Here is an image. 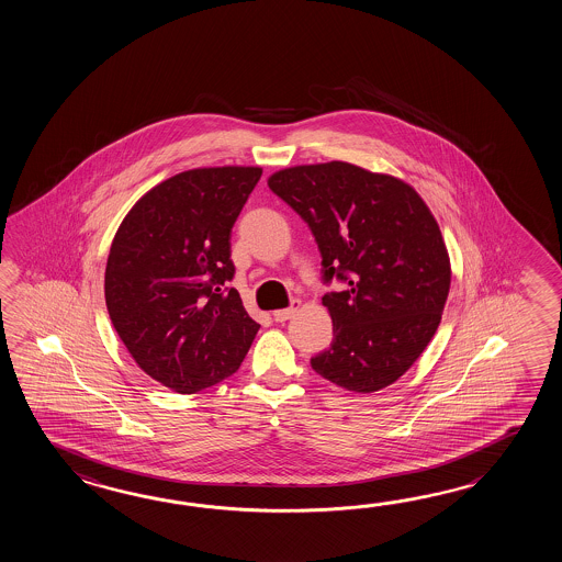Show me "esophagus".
<instances>
[{
    "mask_svg": "<svg viewBox=\"0 0 562 562\" xmlns=\"http://www.w3.org/2000/svg\"><path fill=\"white\" fill-rule=\"evenodd\" d=\"M299 307H301V301H293L286 310L273 311V319L279 323L286 322V319H291V317L297 313Z\"/></svg>",
    "mask_w": 562,
    "mask_h": 562,
    "instance_id": "esophagus-1",
    "label": "esophagus"
}]
</instances>
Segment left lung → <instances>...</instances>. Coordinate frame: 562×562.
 Wrapping results in <instances>:
<instances>
[{
  "label": "left lung",
  "instance_id": "8db88e82",
  "mask_svg": "<svg viewBox=\"0 0 562 562\" xmlns=\"http://www.w3.org/2000/svg\"><path fill=\"white\" fill-rule=\"evenodd\" d=\"M267 184L310 225L325 281L347 283L323 295L334 341L311 368L356 394L397 382L442 322L452 281L428 204L404 180L344 160L283 168Z\"/></svg>",
  "mask_w": 562,
  "mask_h": 562
}]
</instances>
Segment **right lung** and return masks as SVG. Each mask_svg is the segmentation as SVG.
Segmentation results:
<instances>
[{
  "mask_svg": "<svg viewBox=\"0 0 562 562\" xmlns=\"http://www.w3.org/2000/svg\"><path fill=\"white\" fill-rule=\"evenodd\" d=\"M261 167H204L144 192L108 252V315L138 368L179 394L239 370L259 323L243 307L231 228Z\"/></svg>",
  "mask_w": 562,
  "mask_h": 562,
  "instance_id": "right-lung-1",
  "label": "right lung"
}]
</instances>
